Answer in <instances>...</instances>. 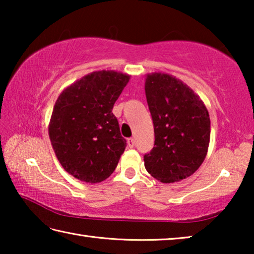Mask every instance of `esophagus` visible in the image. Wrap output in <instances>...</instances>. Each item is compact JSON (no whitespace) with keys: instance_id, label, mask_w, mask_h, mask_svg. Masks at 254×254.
Listing matches in <instances>:
<instances>
[{"instance_id":"1","label":"esophagus","mask_w":254,"mask_h":254,"mask_svg":"<svg viewBox=\"0 0 254 254\" xmlns=\"http://www.w3.org/2000/svg\"><path fill=\"white\" fill-rule=\"evenodd\" d=\"M134 144H135V140L134 139H132V137H130V139H127V145L130 148H133L134 147Z\"/></svg>"}]
</instances>
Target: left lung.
Wrapping results in <instances>:
<instances>
[{
	"mask_svg": "<svg viewBox=\"0 0 254 254\" xmlns=\"http://www.w3.org/2000/svg\"><path fill=\"white\" fill-rule=\"evenodd\" d=\"M144 89L154 128V147L143 158L145 169L165 184L186 179L207 154L208 111L200 97L173 75H145Z\"/></svg>",
	"mask_w": 254,
	"mask_h": 254,
	"instance_id": "left-lung-1",
	"label": "left lung"
}]
</instances>
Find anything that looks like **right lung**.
<instances>
[{
    "instance_id": "obj_1",
    "label": "right lung",
    "mask_w": 254,
    "mask_h": 254,
    "mask_svg": "<svg viewBox=\"0 0 254 254\" xmlns=\"http://www.w3.org/2000/svg\"><path fill=\"white\" fill-rule=\"evenodd\" d=\"M130 77L115 70L93 71L56 101L48 127L51 145L63 168L76 179L97 184L117 168L127 141L112 110Z\"/></svg>"
}]
</instances>
